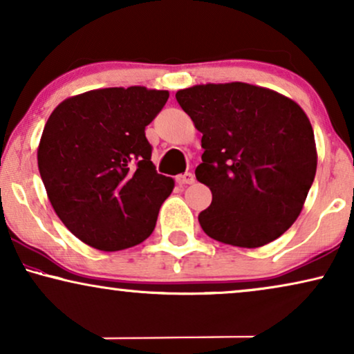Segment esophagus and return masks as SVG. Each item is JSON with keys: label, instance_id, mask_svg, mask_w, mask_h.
<instances>
[{"label": "esophagus", "instance_id": "1", "mask_svg": "<svg viewBox=\"0 0 354 354\" xmlns=\"http://www.w3.org/2000/svg\"><path fill=\"white\" fill-rule=\"evenodd\" d=\"M176 180L178 185H187V183L195 182V176H193L192 172H185V174H180V176H177Z\"/></svg>", "mask_w": 354, "mask_h": 354}]
</instances>
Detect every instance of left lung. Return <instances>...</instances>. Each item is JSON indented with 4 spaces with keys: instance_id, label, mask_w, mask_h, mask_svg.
<instances>
[{
    "instance_id": "8db88e82",
    "label": "left lung",
    "mask_w": 354,
    "mask_h": 354,
    "mask_svg": "<svg viewBox=\"0 0 354 354\" xmlns=\"http://www.w3.org/2000/svg\"><path fill=\"white\" fill-rule=\"evenodd\" d=\"M203 133L198 182L209 187L201 229L222 243L258 248L287 232L303 209L317 167L313 125L293 100L243 82L178 90Z\"/></svg>"
}]
</instances>
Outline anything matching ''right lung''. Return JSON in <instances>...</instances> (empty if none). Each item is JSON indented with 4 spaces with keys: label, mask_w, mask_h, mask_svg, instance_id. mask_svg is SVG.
Wrapping results in <instances>:
<instances>
[{
    "label": "right lung",
    "mask_w": 354,
    "mask_h": 354,
    "mask_svg": "<svg viewBox=\"0 0 354 354\" xmlns=\"http://www.w3.org/2000/svg\"><path fill=\"white\" fill-rule=\"evenodd\" d=\"M166 90L114 86L56 106L38 145V171L57 217L84 243L119 251L147 240L174 180L151 162L145 127Z\"/></svg>",
    "instance_id": "add662e5"
}]
</instances>
